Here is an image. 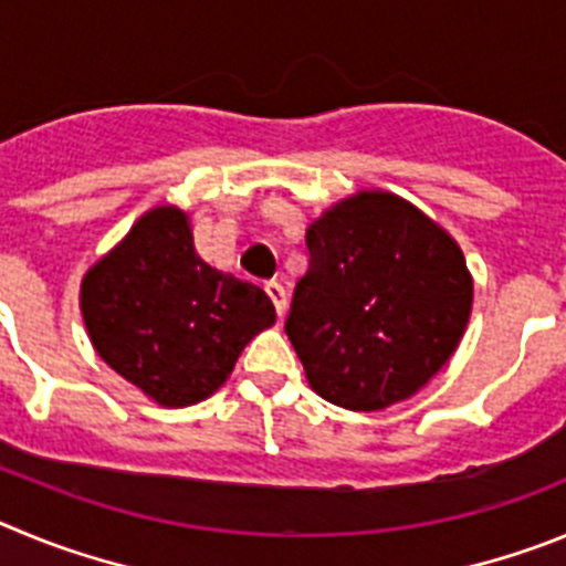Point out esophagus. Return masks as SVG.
<instances>
[{
    "instance_id": "obj_1",
    "label": "esophagus",
    "mask_w": 566,
    "mask_h": 566,
    "mask_svg": "<svg viewBox=\"0 0 566 566\" xmlns=\"http://www.w3.org/2000/svg\"><path fill=\"white\" fill-rule=\"evenodd\" d=\"M264 293L271 295L276 313L284 315V310H287V290H284V284L276 282V279H271V282H264Z\"/></svg>"
}]
</instances>
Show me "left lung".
<instances>
[{
    "instance_id": "left-lung-1",
    "label": "left lung",
    "mask_w": 566,
    "mask_h": 566,
    "mask_svg": "<svg viewBox=\"0 0 566 566\" xmlns=\"http://www.w3.org/2000/svg\"><path fill=\"white\" fill-rule=\"evenodd\" d=\"M307 251L284 333L324 400L380 411L454 355L473 282L454 239L426 213L360 191L307 228Z\"/></svg>"
}]
</instances>
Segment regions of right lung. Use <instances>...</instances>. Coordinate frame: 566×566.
<instances>
[{
	"label": "right lung",
	"mask_w": 566,
	"mask_h": 566,
	"mask_svg": "<svg viewBox=\"0 0 566 566\" xmlns=\"http://www.w3.org/2000/svg\"><path fill=\"white\" fill-rule=\"evenodd\" d=\"M81 313L101 358L160 406L213 395L276 321L262 287L202 262L188 217L171 206L140 217L86 273Z\"/></svg>",
	"instance_id": "right-lung-1"
}]
</instances>
